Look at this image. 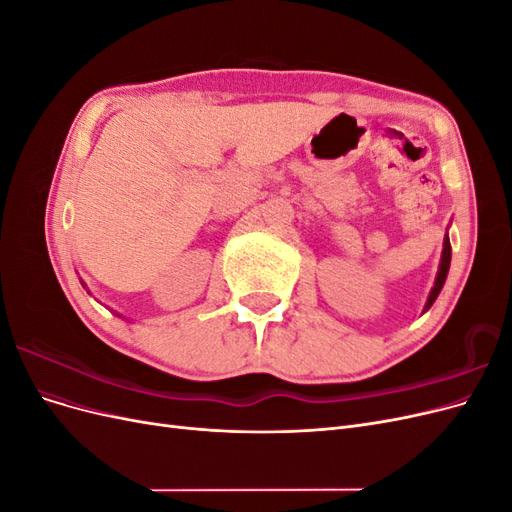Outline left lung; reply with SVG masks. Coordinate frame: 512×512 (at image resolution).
Listing matches in <instances>:
<instances>
[{"mask_svg": "<svg viewBox=\"0 0 512 512\" xmlns=\"http://www.w3.org/2000/svg\"><path fill=\"white\" fill-rule=\"evenodd\" d=\"M448 269H451V241H448V232L444 235V247H442V258H440V267H438V275H436V282H433V288L429 292L427 297V303H425V312L433 305V301L438 299V294L446 282V275H448Z\"/></svg>", "mask_w": 512, "mask_h": 512, "instance_id": "obj_1", "label": "left lung"}]
</instances>
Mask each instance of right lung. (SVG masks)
<instances>
[{
	"label": "right lung",
	"mask_w": 512,
	"mask_h": 512,
	"mask_svg": "<svg viewBox=\"0 0 512 512\" xmlns=\"http://www.w3.org/2000/svg\"><path fill=\"white\" fill-rule=\"evenodd\" d=\"M81 284H83V288H87V286H85V282H81ZM87 292H89V290H87ZM89 294H91V292H89ZM117 316H119V314H117Z\"/></svg>",
	"instance_id": "1"
}]
</instances>
